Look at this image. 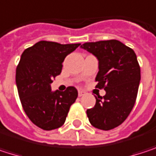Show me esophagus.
<instances>
[{
	"mask_svg": "<svg viewBox=\"0 0 156 156\" xmlns=\"http://www.w3.org/2000/svg\"><path fill=\"white\" fill-rule=\"evenodd\" d=\"M86 94V92L84 90H78V97H82Z\"/></svg>",
	"mask_w": 156,
	"mask_h": 156,
	"instance_id": "34e87169",
	"label": "esophagus"
}]
</instances>
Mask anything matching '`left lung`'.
<instances>
[{
	"mask_svg": "<svg viewBox=\"0 0 156 156\" xmlns=\"http://www.w3.org/2000/svg\"><path fill=\"white\" fill-rule=\"evenodd\" d=\"M81 48L98 59L96 87L106 90L104 97H96L95 107L87 110L88 120L96 128L111 130L127 118L136 103L141 79L136 55L116 40L86 42Z\"/></svg>",
	"mask_w": 156,
	"mask_h": 156,
	"instance_id": "1",
	"label": "left lung"
}]
</instances>
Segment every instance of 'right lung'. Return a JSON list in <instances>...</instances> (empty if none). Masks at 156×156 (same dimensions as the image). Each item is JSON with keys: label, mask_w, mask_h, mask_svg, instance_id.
<instances>
[{"label": "right lung", "mask_w": 156, "mask_h": 156, "mask_svg": "<svg viewBox=\"0 0 156 156\" xmlns=\"http://www.w3.org/2000/svg\"><path fill=\"white\" fill-rule=\"evenodd\" d=\"M80 45L41 41L26 48L16 69L20 100L30 120L43 130H53L65 123L78 90L51 91L50 84L61 73L65 58Z\"/></svg>", "instance_id": "1"}]
</instances>
